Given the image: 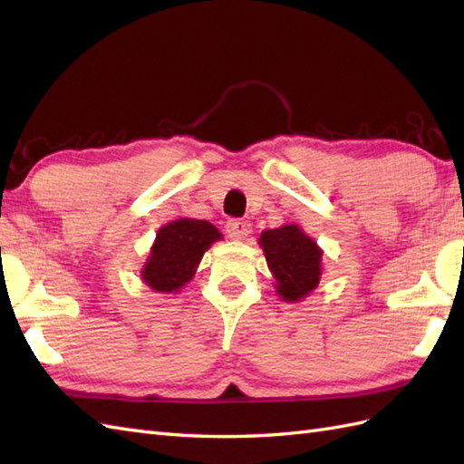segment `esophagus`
Listing matches in <instances>:
<instances>
[{
  "instance_id": "esophagus-1",
  "label": "esophagus",
  "mask_w": 464,
  "mask_h": 464,
  "mask_svg": "<svg viewBox=\"0 0 464 464\" xmlns=\"http://www.w3.org/2000/svg\"><path fill=\"white\" fill-rule=\"evenodd\" d=\"M226 232H228L230 238H238V240H244L246 236H248L252 232V226L250 222L246 220H228L226 222Z\"/></svg>"
}]
</instances>
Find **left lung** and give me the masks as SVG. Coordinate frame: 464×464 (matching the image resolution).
<instances>
[{"label": "left lung", "mask_w": 464, "mask_h": 464, "mask_svg": "<svg viewBox=\"0 0 464 464\" xmlns=\"http://www.w3.org/2000/svg\"><path fill=\"white\" fill-rule=\"evenodd\" d=\"M267 267L277 280V294L297 302L310 294L322 276V250L297 226L266 230L260 238Z\"/></svg>", "instance_id": "left-lung-1"}]
</instances>
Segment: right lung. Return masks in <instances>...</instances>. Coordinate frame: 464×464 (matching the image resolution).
<instances>
[{"label":"right lung","mask_w":464,"mask_h":464,"mask_svg":"<svg viewBox=\"0 0 464 464\" xmlns=\"http://www.w3.org/2000/svg\"><path fill=\"white\" fill-rule=\"evenodd\" d=\"M220 232L210 222L182 218L159 230L150 258L142 270L145 280L154 292H177L190 282L204 252Z\"/></svg>","instance_id":"add662e5"}]
</instances>
